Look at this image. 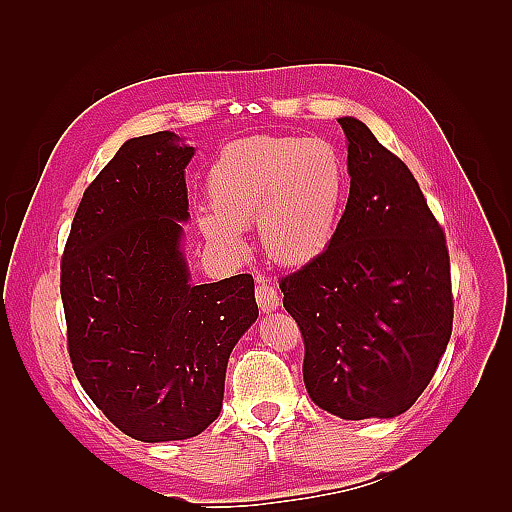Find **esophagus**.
Instances as JSON below:
<instances>
[{
  "mask_svg": "<svg viewBox=\"0 0 512 512\" xmlns=\"http://www.w3.org/2000/svg\"><path fill=\"white\" fill-rule=\"evenodd\" d=\"M256 301H258L262 312L269 314V312H273L275 307H280V303H282L280 290H277L271 284H258L256 286Z\"/></svg>",
  "mask_w": 512,
  "mask_h": 512,
  "instance_id": "1",
  "label": "esophagus"
}]
</instances>
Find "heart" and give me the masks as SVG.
Returning <instances> with one entry per match:
<instances>
[{
	"mask_svg": "<svg viewBox=\"0 0 512 512\" xmlns=\"http://www.w3.org/2000/svg\"><path fill=\"white\" fill-rule=\"evenodd\" d=\"M348 194V168L324 138L254 136L226 145L207 173L211 211L198 218L220 250H241V230L258 222L271 260L301 267L335 237Z\"/></svg>",
	"mask_w": 512,
	"mask_h": 512,
	"instance_id": "heart-1",
	"label": "heart"
}]
</instances>
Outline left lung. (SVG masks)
<instances>
[{
    "instance_id": "8db88e82",
    "label": "left lung",
    "mask_w": 512,
    "mask_h": 512,
    "mask_svg": "<svg viewBox=\"0 0 512 512\" xmlns=\"http://www.w3.org/2000/svg\"><path fill=\"white\" fill-rule=\"evenodd\" d=\"M339 123L346 211L327 250L280 288L314 404L346 421L393 418L427 389L451 339V258L410 168L359 119Z\"/></svg>"
}]
</instances>
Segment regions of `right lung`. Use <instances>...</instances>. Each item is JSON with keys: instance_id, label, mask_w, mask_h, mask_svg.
<instances>
[{"instance_id": "add662e5", "label": "right lung", "mask_w": 512, "mask_h": 512, "mask_svg": "<svg viewBox=\"0 0 512 512\" xmlns=\"http://www.w3.org/2000/svg\"><path fill=\"white\" fill-rule=\"evenodd\" d=\"M173 132L130 138L89 183L61 256L68 354L126 436L194 438L222 410L228 356L258 318L254 277L190 284L183 168Z\"/></svg>"}]
</instances>
